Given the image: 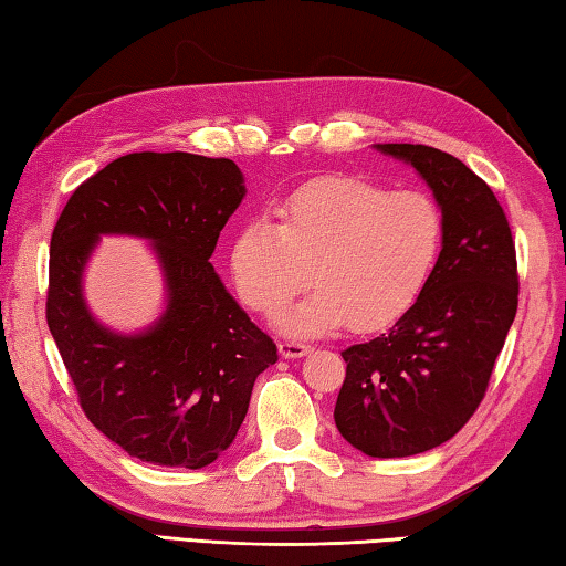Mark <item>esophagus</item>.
<instances>
[{"mask_svg": "<svg viewBox=\"0 0 566 566\" xmlns=\"http://www.w3.org/2000/svg\"><path fill=\"white\" fill-rule=\"evenodd\" d=\"M312 352L310 344H302V342H280V354L284 358H302Z\"/></svg>", "mask_w": 566, "mask_h": 566, "instance_id": "obj_1", "label": "esophagus"}]
</instances>
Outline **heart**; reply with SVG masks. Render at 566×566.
Segmentation results:
<instances>
[{"label": "heart", "instance_id": "1", "mask_svg": "<svg viewBox=\"0 0 566 566\" xmlns=\"http://www.w3.org/2000/svg\"><path fill=\"white\" fill-rule=\"evenodd\" d=\"M254 218L230 242V280L254 314L274 316L306 282L316 290L282 316L286 334L352 324L376 332L423 292L443 248V214L420 192H388L358 178H322ZM311 274L306 275L305 270Z\"/></svg>", "mask_w": 566, "mask_h": 566}]
</instances>
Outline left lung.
Returning <instances> with one entry per match:
<instances>
[{
    "label": "left lung",
    "instance_id": "1",
    "mask_svg": "<svg viewBox=\"0 0 566 566\" xmlns=\"http://www.w3.org/2000/svg\"><path fill=\"white\" fill-rule=\"evenodd\" d=\"M374 148L433 190L443 248L416 304L386 334L342 352L334 420L361 453L406 458L443 446L478 410L517 314V260L502 205L465 163L413 143Z\"/></svg>",
    "mask_w": 566,
    "mask_h": 566
}]
</instances>
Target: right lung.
<instances>
[{
	"label": "right lung",
	"instance_id": "1",
	"mask_svg": "<svg viewBox=\"0 0 566 566\" xmlns=\"http://www.w3.org/2000/svg\"><path fill=\"white\" fill-rule=\"evenodd\" d=\"M242 170L192 153H128L71 195L51 234L46 322L86 418L128 455L198 470L230 448L276 346L210 264ZM104 233L151 242L167 306L136 335L90 314L83 272Z\"/></svg>",
	"mask_w": 566,
	"mask_h": 566
}]
</instances>
